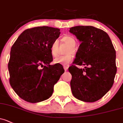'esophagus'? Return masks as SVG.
Listing matches in <instances>:
<instances>
[{
	"mask_svg": "<svg viewBox=\"0 0 123 123\" xmlns=\"http://www.w3.org/2000/svg\"><path fill=\"white\" fill-rule=\"evenodd\" d=\"M68 66H67V65H64V70L65 71H67L68 70Z\"/></svg>",
	"mask_w": 123,
	"mask_h": 123,
	"instance_id": "34e87169",
	"label": "esophagus"
}]
</instances>
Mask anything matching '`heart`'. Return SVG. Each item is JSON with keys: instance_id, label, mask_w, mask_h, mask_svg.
<instances>
[{"instance_id": "heart-1", "label": "heart", "mask_w": 123, "mask_h": 123, "mask_svg": "<svg viewBox=\"0 0 123 123\" xmlns=\"http://www.w3.org/2000/svg\"><path fill=\"white\" fill-rule=\"evenodd\" d=\"M62 41L71 46L67 51V53H69V54L58 56L54 59V64H62V65H67L70 63L73 59V55L71 53L75 52V46L76 45V40L72 36H65L62 38ZM58 47H59V45H58L57 41H55L52 43L50 47V53L53 57H56L58 55Z\"/></svg>"}]
</instances>
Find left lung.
I'll return each instance as SVG.
<instances>
[{"instance_id":"obj_1","label":"left lung","mask_w":123,"mask_h":123,"mask_svg":"<svg viewBox=\"0 0 123 123\" xmlns=\"http://www.w3.org/2000/svg\"><path fill=\"white\" fill-rule=\"evenodd\" d=\"M69 32L81 42L74 65L68 69L72 75V94L82 101H97L114 84L117 72L115 49L108 34L98 28L77 26ZM76 65L85 67L80 69Z\"/></svg>"}]
</instances>
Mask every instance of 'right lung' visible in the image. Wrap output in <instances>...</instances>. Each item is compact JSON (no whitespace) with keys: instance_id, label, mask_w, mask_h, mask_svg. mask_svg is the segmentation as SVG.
<instances>
[{"instance_id":"right-lung-1","label":"right lung","mask_w":123,"mask_h":123,"mask_svg":"<svg viewBox=\"0 0 123 123\" xmlns=\"http://www.w3.org/2000/svg\"><path fill=\"white\" fill-rule=\"evenodd\" d=\"M59 31L48 26L28 29L12 46L8 63L10 84L26 101L35 103L48 99L64 72L61 64L49 65L53 61L50 47L59 37Z\"/></svg>"}]
</instances>
